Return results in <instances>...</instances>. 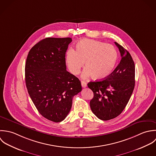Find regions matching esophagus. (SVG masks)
<instances>
[{"instance_id": "obj_1", "label": "esophagus", "mask_w": 156, "mask_h": 156, "mask_svg": "<svg viewBox=\"0 0 156 156\" xmlns=\"http://www.w3.org/2000/svg\"><path fill=\"white\" fill-rule=\"evenodd\" d=\"M81 86L84 88L86 87H87V83L85 81H81Z\"/></svg>"}]
</instances>
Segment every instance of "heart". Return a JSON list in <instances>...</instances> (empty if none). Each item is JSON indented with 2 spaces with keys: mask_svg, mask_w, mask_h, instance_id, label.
<instances>
[{
  "mask_svg": "<svg viewBox=\"0 0 156 156\" xmlns=\"http://www.w3.org/2000/svg\"><path fill=\"white\" fill-rule=\"evenodd\" d=\"M118 59V52L110 44L84 39L76 45V51L69 49L66 53V62L70 72L78 75L84 62L86 67L81 76L87 78L90 76L94 80H102L112 72Z\"/></svg>",
  "mask_w": 156,
  "mask_h": 156,
  "instance_id": "heart-1",
  "label": "heart"
}]
</instances>
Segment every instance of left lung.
<instances>
[{"label": "left lung", "mask_w": 156, "mask_h": 156, "mask_svg": "<svg viewBox=\"0 0 156 156\" xmlns=\"http://www.w3.org/2000/svg\"><path fill=\"white\" fill-rule=\"evenodd\" d=\"M121 53V62L106 79L89 82L94 92L90 101L92 112L99 119L108 121L119 116L124 110L135 86V66L124 47L115 42Z\"/></svg>", "instance_id": "left-lung-1"}]
</instances>
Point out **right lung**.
<instances>
[{"instance_id":"add662e5","label":"right lung","mask_w":156,"mask_h":156,"mask_svg":"<svg viewBox=\"0 0 156 156\" xmlns=\"http://www.w3.org/2000/svg\"><path fill=\"white\" fill-rule=\"evenodd\" d=\"M71 38H46L30 51L25 82L32 101L47 119L60 122L69 114L73 96L82 90L81 81L66 70V52Z\"/></svg>"}]
</instances>
